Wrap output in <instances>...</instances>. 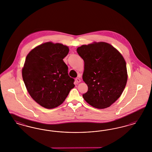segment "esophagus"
Returning <instances> with one entry per match:
<instances>
[{"label": "esophagus", "mask_w": 152, "mask_h": 152, "mask_svg": "<svg viewBox=\"0 0 152 152\" xmlns=\"http://www.w3.org/2000/svg\"><path fill=\"white\" fill-rule=\"evenodd\" d=\"M76 81L77 83H79L81 82V80H80L79 77H77V78L76 79Z\"/></svg>", "instance_id": "esophagus-1"}]
</instances>
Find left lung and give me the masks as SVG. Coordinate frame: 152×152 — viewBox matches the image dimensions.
I'll use <instances>...</instances> for the list:
<instances>
[{
  "mask_svg": "<svg viewBox=\"0 0 152 152\" xmlns=\"http://www.w3.org/2000/svg\"><path fill=\"white\" fill-rule=\"evenodd\" d=\"M77 52L84 61L83 80L88 87L83 98L96 108L110 107L121 96L128 80L123 55L102 42L83 45Z\"/></svg>",
  "mask_w": 152,
  "mask_h": 152,
  "instance_id": "left-lung-1",
  "label": "left lung"
}]
</instances>
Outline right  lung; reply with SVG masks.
Here are the masks:
<instances>
[{
	"label": "right lung",
	"instance_id": "right-lung-1",
	"mask_svg": "<svg viewBox=\"0 0 152 152\" xmlns=\"http://www.w3.org/2000/svg\"><path fill=\"white\" fill-rule=\"evenodd\" d=\"M69 50L63 44L46 42L32 49L26 58L23 79L31 97L44 108L58 107L75 87L63 61Z\"/></svg>",
	"mask_w": 152,
	"mask_h": 152
}]
</instances>
